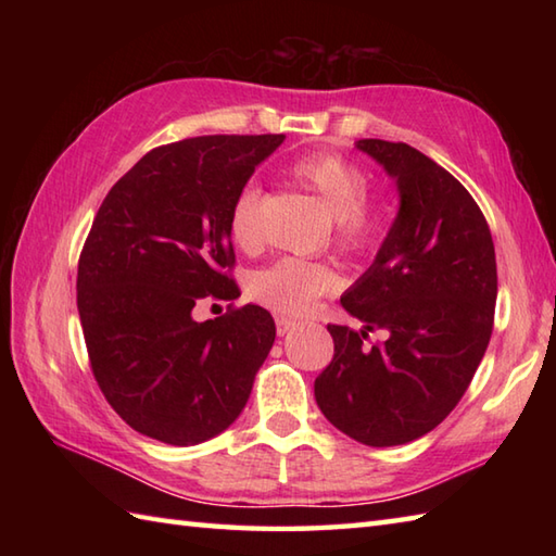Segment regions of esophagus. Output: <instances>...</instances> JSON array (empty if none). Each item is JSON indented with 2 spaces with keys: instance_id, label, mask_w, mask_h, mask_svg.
Returning <instances> with one entry per match:
<instances>
[{
  "instance_id": "esophagus-1",
  "label": "esophagus",
  "mask_w": 556,
  "mask_h": 556,
  "mask_svg": "<svg viewBox=\"0 0 556 556\" xmlns=\"http://www.w3.org/2000/svg\"><path fill=\"white\" fill-rule=\"evenodd\" d=\"M293 327H296V320H291V317H277V334L279 337L289 334Z\"/></svg>"
}]
</instances>
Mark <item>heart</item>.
<instances>
[{"label":"heart","instance_id":"obj_1","mask_svg":"<svg viewBox=\"0 0 556 556\" xmlns=\"http://www.w3.org/2000/svg\"><path fill=\"white\" fill-rule=\"evenodd\" d=\"M291 172L320 195L329 215L334 217V241L341 251H363L377 241L382 231L380 212L370 205V179L356 162L339 152H313L293 164ZM257 186H245L231 205L229 233L243 251H255L263 241L257 227ZM334 287L337 275L329 267L301 257H281L255 271L248 281V293L271 311L299 315Z\"/></svg>","mask_w":556,"mask_h":556}]
</instances>
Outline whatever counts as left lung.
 <instances>
[{
	"label": "left lung",
	"mask_w": 556,
	"mask_h": 556,
	"mask_svg": "<svg viewBox=\"0 0 556 556\" xmlns=\"http://www.w3.org/2000/svg\"><path fill=\"white\" fill-rule=\"evenodd\" d=\"M356 148L396 181L399 212L341 296L361 332L327 325L334 358L315 401L351 440L396 446L434 430L473 380L492 337L497 260L476 200L440 164L406 143L365 138ZM370 331L386 341L368 348Z\"/></svg>",
	"instance_id": "8db88e82"
}]
</instances>
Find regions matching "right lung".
I'll return each mask as SVG.
<instances>
[{
  "label": "right lung",
  "mask_w": 556,
  "mask_h": 556,
  "mask_svg": "<svg viewBox=\"0 0 556 556\" xmlns=\"http://www.w3.org/2000/svg\"><path fill=\"white\" fill-rule=\"evenodd\" d=\"M287 136H198L150 150L112 186L78 260V315L104 399L140 434L193 446L241 416L277 327L260 305L198 323L239 291L229 215Z\"/></svg>",
  "instance_id": "add662e5"
}]
</instances>
